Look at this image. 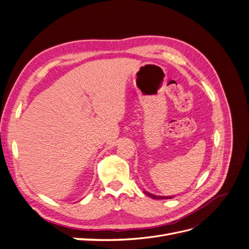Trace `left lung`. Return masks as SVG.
<instances>
[{"label": "left lung", "mask_w": 249, "mask_h": 249, "mask_svg": "<svg viewBox=\"0 0 249 249\" xmlns=\"http://www.w3.org/2000/svg\"><path fill=\"white\" fill-rule=\"evenodd\" d=\"M144 193H145L146 195H148L149 197H152V198H154V199H169V198H172V196H158V195L152 194V193L146 192V191H144Z\"/></svg>", "instance_id": "1"}]
</instances>
